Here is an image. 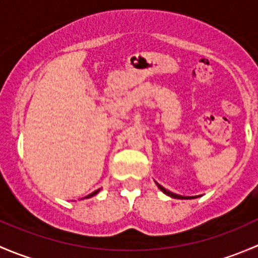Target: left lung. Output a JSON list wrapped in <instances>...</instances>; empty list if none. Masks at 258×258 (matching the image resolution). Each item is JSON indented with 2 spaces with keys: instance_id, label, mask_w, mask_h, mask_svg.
<instances>
[{
  "instance_id": "8db88e82",
  "label": "left lung",
  "mask_w": 258,
  "mask_h": 258,
  "mask_svg": "<svg viewBox=\"0 0 258 258\" xmlns=\"http://www.w3.org/2000/svg\"><path fill=\"white\" fill-rule=\"evenodd\" d=\"M156 184H157V187L158 188L161 189V191L163 192V194H166L167 195V196H170V197H173V199H181V200H187V199H196L197 196H181V195H177V194H173V192H171V191H168V189H166L165 187H162L161 186L160 183H157V182H156Z\"/></svg>"
}]
</instances>
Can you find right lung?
<instances>
[{
  "label": "right lung",
  "instance_id": "obj_1",
  "mask_svg": "<svg viewBox=\"0 0 258 258\" xmlns=\"http://www.w3.org/2000/svg\"><path fill=\"white\" fill-rule=\"evenodd\" d=\"M98 192H100V189H96V191H95V192H92V194H90V195H88V196H86V197H85V199H90V197L95 196V195H96V194H98Z\"/></svg>",
  "mask_w": 258,
  "mask_h": 258
}]
</instances>
